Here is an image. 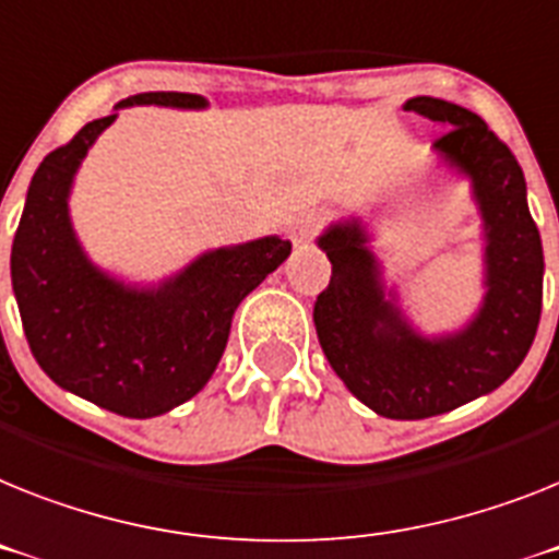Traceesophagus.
Returning a JSON list of instances; mask_svg holds the SVG:
<instances>
[{
	"mask_svg": "<svg viewBox=\"0 0 559 559\" xmlns=\"http://www.w3.org/2000/svg\"><path fill=\"white\" fill-rule=\"evenodd\" d=\"M318 229H321V224H318L316 218H307V222L295 224L289 238H293L295 247H307V243H312V238L318 236Z\"/></svg>",
	"mask_w": 559,
	"mask_h": 559,
	"instance_id": "obj_1",
	"label": "esophagus"
}]
</instances>
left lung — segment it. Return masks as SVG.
I'll return each instance as SVG.
<instances>
[{
  "mask_svg": "<svg viewBox=\"0 0 559 559\" xmlns=\"http://www.w3.org/2000/svg\"><path fill=\"white\" fill-rule=\"evenodd\" d=\"M403 110L449 128L435 150L472 181L486 241L480 309L463 330L420 335L383 287L364 224L349 218L318 238L332 278L312 321L352 395L392 420H420L489 395L523 364L540 323L543 243L518 158L477 112L431 96L409 98Z\"/></svg>",
  "mask_w": 559,
  "mask_h": 559,
  "instance_id": "obj_1",
  "label": "left lung"
}]
</instances>
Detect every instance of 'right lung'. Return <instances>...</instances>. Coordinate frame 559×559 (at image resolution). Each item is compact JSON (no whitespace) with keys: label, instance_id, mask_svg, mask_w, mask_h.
<instances>
[{"label":"right lung","instance_id":"add662e5","mask_svg":"<svg viewBox=\"0 0 559 559\" xmlns=\"http://www.w3.org/2000/svg\"><path fill=\"white\" fill-rule=\"evenodd\" d=\"M204 110L195 93H139L116 105ZM119 112L87 121L45 156L13 236L11 281L33 358L50 381L102 409L156 417L199 395L213 378L238 304L287 261L278 236L199 255L156 287L98 270L70 224L79 164Z\"/></svg>","mask_w":559,"mask_h":559}]
</instances>
